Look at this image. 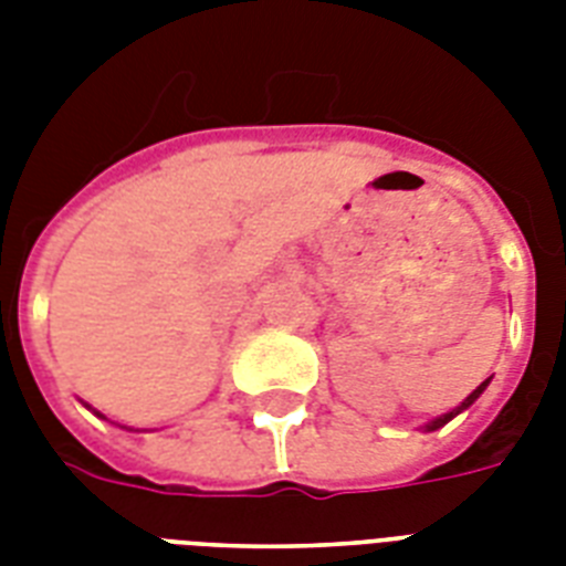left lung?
Masks as SVG:
<instances>
[{"mask_svg": "<svg viewBox=\"0 0 566 566\" xmlns=\"http://www.w3.org/2000/svg\"><path fill=\"white\" fill-rule=\"evenodd\" d=\"M488 385H491V378H484L482 385L475 387L473 394L467 396L464 402L458 405V408H452V411H449V413H443V417H438V420H431V422H429V426H426V431H434V429H440V426H447V422H449V420H452V417H458V413H461V411H467V408H470V405H473V402H475V399H479V396H482V390H484V387H488Z\"/></svg>", "mask_w": 566, "mask_h": 566, "instance_id": "left-lung-1", "label": "left lung"}]
</instances>
